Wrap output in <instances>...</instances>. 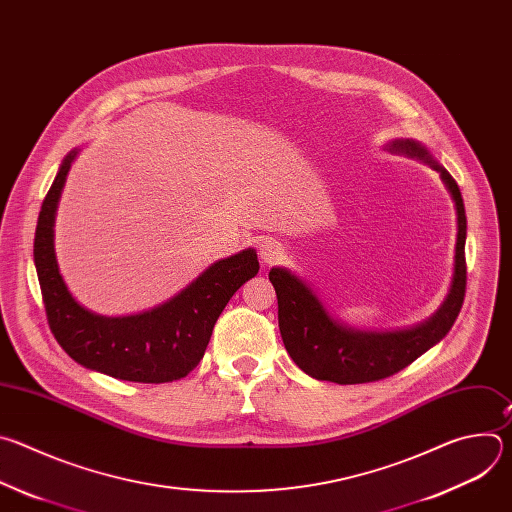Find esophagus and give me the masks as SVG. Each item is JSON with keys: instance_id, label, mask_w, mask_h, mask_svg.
<instances>
[{"instance_id": "34e87169", "label": "esophagus", "mask_w": 512, "mask_h": 512, "mask_svg": "<svg viewBox=\"0 0 512 512\" xmlns=\"http://www.w3.org/2000/svg\"><path fill=\"white\" fill-rule=\"evenodd\" d=\"M257 249H259V259H261V263H265V265L279 263V261L283 259V255H285V249L281 247V243L275 241V239H271V237L261 239L259 245H257Z\"/></svg>"}]
</instances>
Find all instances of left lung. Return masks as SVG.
Listing matches in <instances>:
<instances>
[{"instance_id":"1","label":"left lung","mask_w":512,"mask_h":512,"mask_svg":"<svg viewBox=\"0 0 512 512\" xmlns=\"http://www.w3.org/2000/svg\"><path fill=\"white\" fill-rule=\"evenodd\" d=\"M387 150L421 160L433 168L454 200L458 237L452 283L442 306L425 322L403 330L377 332L358 330L336 320L302 277L285 267H273L269 281L277 294V318L285 350L306 375L318 381L358 385L381 381L403 371L450 332L464 304L466 210L462 192L452 174L419 141L393 139L387 143Z\"/></svg>"}]
</instances>
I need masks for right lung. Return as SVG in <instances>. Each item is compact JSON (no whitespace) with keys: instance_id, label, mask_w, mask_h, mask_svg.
<instances>
[{"instance_id":"right-lung-1","label":"right lung","mask_w":512,"mask_h":512,"mask_svg":"<svg viewBox=\"0 0 512 512\" xmlns=\"http://www.w3.org/2000/svg\"><path fill=\"white\" fill-rule=\"evenodd\" d=\"M79 150L62 160L42 202L34 237V265L50 330L64 352L85 369L131 383H170L186 377L208 346L212 328L235 291L257 275L255 249L204 269L168 302L131 316H101L81 306L66 287L54 251L58 200Z\"/></svg>"}]
</instances>
